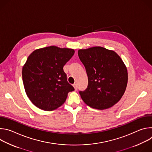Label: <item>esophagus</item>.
Masks as SVG:
<instances>
[{"mask_svg": "<svg viewBox=\"0 0 152 152\" xmlns=\"http://www.w3.org/2000/svg\"><path fill=\"white\" fill-rule=\"evenodd\" d=\"M73 86H74V88H75V90H77V85L76 83H74V84H73Z\"/></svg>", "mask_w": 152, "mask_h": 152, "instance_id": "1", "label": "esophagus"}]
</instances>
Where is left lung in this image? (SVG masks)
<instances>
[{
  "label": "left lung",
  "instance_id": "left-lung-1",
  "mask_svg": "<svg viewBox=\"0 0 152 152\" xmlns=\"http://www.w3.org/2000/svg\"><path fill=\"white\" fill-rule=\"evenodd\" d=\"M85 66L88 83L79 94L91 107L105 110L121 98L127 83V71L120 57L114 51L102 47L78 50Z\"/></svg>",
  "mask_w": 152,
  "mask_h": 152
}]
</instances>
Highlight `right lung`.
Segmentation results:
<instances>
[{
	"label": "right lung",
	"mask_w": 152,
	"mask_h": 152,
	"mask_svg": "<svg viewBox=\"0 0 152 152\" xmlns=\"http://www.w3.org/2000/svg\"><path fill=\"white\" fill-rule=\"evenodd\" d=\"M74 53L73 49L49 46L29 56L22 70L23 82L28 97L39 109L56 110L75 90L63 70Z\"/></svg>",
	"instance_id": "obj_1"
}]
</instances>
